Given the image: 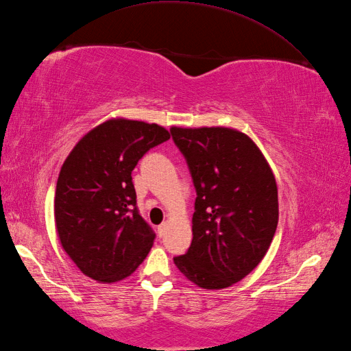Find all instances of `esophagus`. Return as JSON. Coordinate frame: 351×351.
<instances>
[{
    "instance_id": "34e87169",
    "label": "esophagus",
    "mask_w": 351,
    "mask_h": 351,
    "mask_svg": "<svg viewBox=\"0 0 351 351\" xmlns=\"http://www.w3.org/2000/svg\"><path fill=\"white\" fill-rule=\"evenodd\" d=\"M167 228H168V225L165 223H160L159 226H158V234H159V237H164L165 235V232H167Z\"/></svg>"
}]
</instances>
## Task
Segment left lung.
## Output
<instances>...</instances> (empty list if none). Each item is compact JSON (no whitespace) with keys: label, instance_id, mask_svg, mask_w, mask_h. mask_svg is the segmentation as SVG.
Wrapping results in <instances>:
<instances>
[{"label":"left lung","instance_id":"obj_1","mask_svg":"<svg viewBox=\"0 0 351 351\" xmlns=\"http://www.w3.org/2000/svg\"><path fill=\"white\" fill-rule=\"evenodd\" d=\"M196 191L182 274L202 289H225L252 272L278 223L274 174L245 134L230 128H171Z\"/></svg>","mask_w":351,"mask_h":351}]
</instances>
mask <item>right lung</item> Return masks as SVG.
<instances>
[{
	"label": "right lung",
	"mask_w": 351,
	"mask_h": 351,
	"mask_svg": "<svg viewBox=\"0 0 351 351\" xmlns=\"http://www.w3.org/2000/svg\"><path fill=\"white\" fill-rule=\"evenodd\" d=\"M169 140L156 123L111 119L75 144L58 177L55 221L84 276L114 283L146 259L156 234L136 207L132 169Z\"/></svg>",
	"instance_id": "right-lung-1"
}]
</instances>
